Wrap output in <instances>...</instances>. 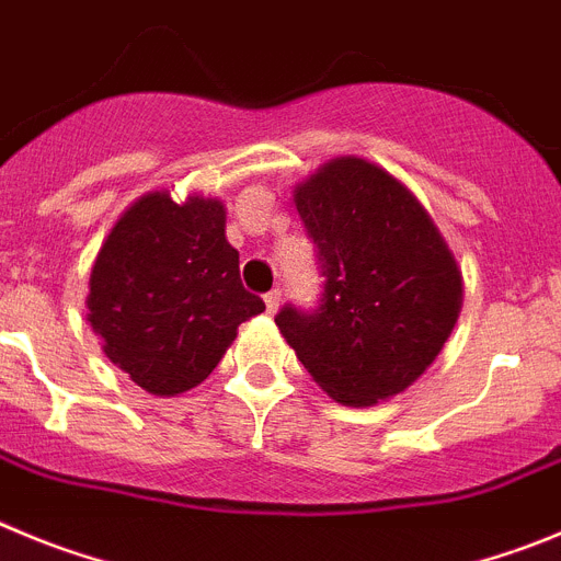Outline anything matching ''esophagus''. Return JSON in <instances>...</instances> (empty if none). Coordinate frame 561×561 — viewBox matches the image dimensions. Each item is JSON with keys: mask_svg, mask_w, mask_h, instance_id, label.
Listing matches in <instances>:
<instances>
[{"mask_svg": "<svg viewBox=\"0 0 561 561\" xmlns=\"http://www.w3.org/2000/svg\"><path fill=\"white\" fill-rule=\"evenodd\" d=\"M279 301H282V290H279V287H274V290L265 293V310H268L271 316H274V312L279 310Z\"/></svg>", "mask_w": 561, "mask_h": 561, "instance_id": "1", "label": "esophagus"}]
</instances>
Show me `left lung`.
Wrapping results in <instances>:
<instances>
[{"mask_svg":"<svg viewBox=\"0 0 561 561\" xmlns=\"http://www.w3.org/2000/svg\"><path fill=\"white\" fill-rule=\"evenodd\" d=\"M293 201L324 293L316 310L282 307L276 327L335 402L391 400L425 375L456 327V256L416 195L357 156L327 161Z\"/></svg>","mask_w":561,"mask_h":561,"instance_id":"1","label":"left lung"}]
</instances>
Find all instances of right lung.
Returning a JSON list of instances; mask_svg holds the SVG:
<instances>
[{"label":"right lung","mask_w":561,"mask_h":561,"mask_svg":"<svg viewBox=\"0 0 561 561\" xmlns=\"http://www.w3.org/2000/svg\"><path fill=\"white\" fill-rule=\"evenodd\" d=\"M85 307L105 357L148 393L175 397L211 375L265 301L240 282L218 198L148 193L105 237Z\"/></svg>","instance_id":"1"}]
</instances>
